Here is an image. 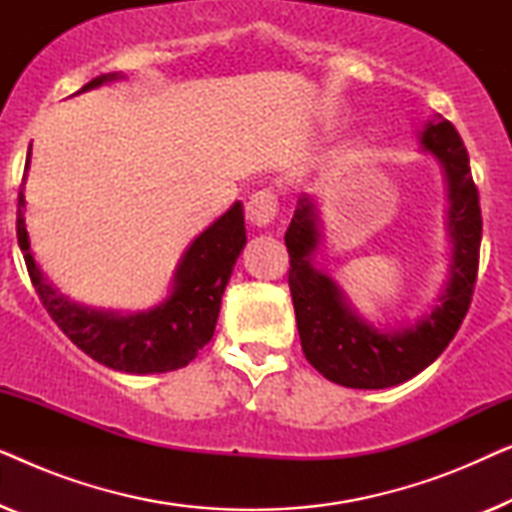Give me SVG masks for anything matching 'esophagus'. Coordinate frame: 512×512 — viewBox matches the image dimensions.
Here are the masks:
<instances>
[{
  "label": "esophagus",
  "instance_id": "34e87169",
  "mask_svg": "<svg viewBox=\"0 0 512 512\" xmlns=\"http://www.w3.org/2000/svg\"><path fill=\"white\" fill-rule=\"evenodd\" d=\"M279 209V200L275 191L270 188H263V191H256L247 202V219L258 228L270 226L275 221Z\"/></svg>",
  "mask_w": 512,
  "mask_h": 512
}]
</instances>
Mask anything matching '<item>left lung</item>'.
<instances>
[{
	"mask_svg": "<svg viewBox=\"0 0 512 512\" xmlns=\"http://www.w3.org/2000/svg\"><path fill=\"white\" fill-rule=\"evenodd\" d=\"M422 144L445 167L454 254L450 282L440 303L415 328L380 333L366 326L349 310L333 279L314 270L310 256L319 244V230L310 198L298 200L284 235L291 263L289 289L303 354L326 380L342 387H396L422 373L445 352L471 307L480 265L482 216L466 146L454 125L440 114L426 125Z\"/></svg>",
	"mask_w": 512,
	"mask_h": 512,
	"instance_id": "8db88e82",
	"label": "left lung"
}]
</instances>
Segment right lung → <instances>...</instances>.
I'll return each mask as SVG.
<instances>
[{
	"label": "right lung",
	"mask_w": 512,
	"mask_h": 512,
	"mask_svg": "<svg viewBox=\"0 0 512 512\" xmlns=\"http://www.w3.org/2000/svg\"><path fill=\"white\" fill-rule=\"evenodd\" d=\"M114 79H118V74H102L86 83L79 93ZM27 163H30V156H27ZM23 207L25 195L20 184L16 235L34 291L60 331L90 359L107 368L123 370V373H167V370L188 366L212 340L223 289H226L237 256L247 244L240 202H235L221 219H216L205 233L195 237L174 275L170 298L149 312L130 314V317L95 312L69 303L46 282L27 242Z\"/></svg>",
	"instance_id": "right-lung-1"
}]
</instances>
